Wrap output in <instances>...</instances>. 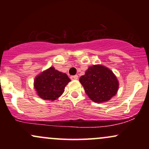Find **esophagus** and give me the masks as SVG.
<instances>
[{
    "label": "esophagus",
    "mask_w": 149,
    "mask_h": 149,
    "mask_svg": "<svg viewBox=\"0 0 149 149\" xmlns=\"http://www.w3.org/2000/svg\"><path fill=\"white\" fill-rule=\"evenodd\" d=\"M78 76H77V75H76V76H71V79L72 80H78Z\"/></svg>",
    "instance_id": "esophagus-1"
}]
</instances>
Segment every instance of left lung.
<instances>
[{"instance_id": "1", "label": "left lung", "mask_w": 149, "mask_h": 149, "mask_svg": "<svg viewBox=\"0 0 149 149\" xmlns=\"http://www.w3.org/2000/svg\"><path fill=\"white\" fill-rule=\"evenodd\" d=\"M79 81L90 100L97 103L109 101L117 94L119 82L109 68L101 64L89 66Z\"/></svg>"}]
</instances>
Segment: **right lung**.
<instances>
[{"mask_svg": "<svg viewBox=\"0 0 149 149\" xmlns=\"http://www.w3.org/2000/svg\"><path fill=\"white\" fill-rule=\"evenodd\" d=\"M70 81L66 73L51 66L36 76L33 85L39 97L44 100L54 101L64 93L65 87Z\"/></svg>", "mask_w": 149, "mask_h": 149, "instance_id": "add662e5", "label": "right lung"}]
</instances>
